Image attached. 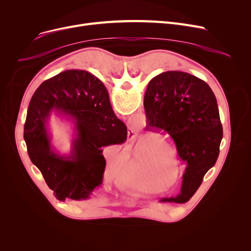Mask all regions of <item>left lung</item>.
<instances>
[{
    "label": "left lung",
    "mask_w": 251,
    "mask_h": 251,
    "mask_svg": "<svg viewBox=\"0 0 251 251\" xmlns=\"http://www.w3.org/2000/svg\"><path fill=\"white\" fill-rule=\"evenodd\" d=\"M143 105L147 129L168 132L185 165L180 194L161 201L186 202L220 153L223 126L217 99L201 79L186 72L168 71L150 81Z\"/></svg>",
    "instance_id": "1"
}]
</instances>
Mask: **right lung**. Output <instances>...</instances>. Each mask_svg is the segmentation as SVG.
I'll use <instances>...</instances> for the list:
<instances>
[{"mask_svg":"<svg viewBox=\"0 0 251 251\" xmlns=\"http://www.w3.org/2000/svg\"><path fill=\"white\" fill-rule=\"evenodd\" d=\"M55 109L75 125L69 156L53 151L47 120ZM127 127L112 109L108 90L84 70H67L44 81L29 102L24 140L31 162L41 171L57 200H88L102 183V148L123 143Z\"/></svg>","mask_w":251,"mask_h":251,"instance_id":"obj_1","label":"right lung"}]
</instances>
